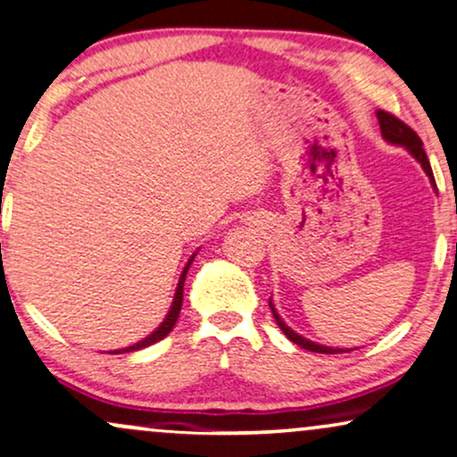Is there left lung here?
Returning a JSON list of instances; mask_svg holds the SVG:
<instances>
[{
    "mask_svg": "<svg viewBox=\"0 0 457 457\" xmlns=\"http://www.w3.org/2000/svg\"><path fill=\"white\" fill-rule=\"evenodd\" d=\"M377 119H378V125H381L383 138H386L387 142H392V145H400V146L409 148L411 155H413L417 162L421 163V168L426 170L428 176H430L432 187H434V189H436V183H434V174H432L430 162H428L426 151H423V142H421L420 136H417L415 131L404 123V120H400L398 117H394L392 112H386V110H377ZM270 311H272L274 319H277V326L283 329V334L291 340V343L300 345L302 349L315 351V353H343V349H329V347H323V345H315V343H311V340L298 337V334H295L294 329H289L281 321V317H278L277 311H274L272 302H270Z\"/></svg>",
    "mask_w": 457,
    "mask_h": 457,
    "instance_id": "8db88e82",
    "label": "left lung"
}]
</instances>
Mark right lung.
Masks as SVG:
<instances>
[{
	"label": "right lung",
	"instance_id": "1",
	"mask_svg": "<svg viewBox=\"0 0 457 457\" xmlns=\"http://www.w3.org/2000/svg\"><path fill=\"white\" fill-rule=\"evenodd\" d=\"M194 262V260H189V263ZM189 263H187V268L183 270V274H180V281H179V287H176V294H174V302H172V306H170V312L166 315V319H163V323L162 326H159L155 332L151 334V337H146L145 340H140V343H136V345H131V347H128V349H119V351H112V353H123V351H136V349H145V347H148V345H153V343H157V340H162V338H166L170 332H172V328H174V323H176V319H179V312H180V306H183V285H185V274H187V270H189Z\"/></svg>",
	"mask_w": 457,
	"mask_h": 457
}]
</instances>
